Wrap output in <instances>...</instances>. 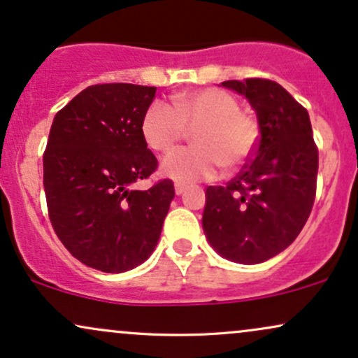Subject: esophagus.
<instances>
[{"label":"esophagus","mask_w":358,"mask_h":358,"mask_svg":"<svg viewBox=\"0 0 358 358\" xmlns=\"http://www.w3.org/2000/svg\"><path fill=\"white\" fill-rule=\"evenodd\" d=\"M185 190H187V185H185V183H175V193H176V195H182Z\"/></svg>","instance_id":"obj_1"}]
</instances>
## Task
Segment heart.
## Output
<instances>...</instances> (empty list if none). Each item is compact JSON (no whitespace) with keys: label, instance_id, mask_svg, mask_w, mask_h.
Listing matches in <instances>:
<instances>
[{"label":"heart","instance_id":"b5f03b06","mask_svg":"<svg viewBox=\"0 0 358 358\" xmlns=\"http://www.w3.org/2000/svg\"><path fill=\"white\" fill-rule=\"evenodd\" d=\"M188 131L195 146L176 150L162 163L163 173L180 182L213 178L220 166H244L261 138L256 116L242 110L231 92L215 87L178 94L173 106L151 102L141 121L146 145L159 153L173 150Z\"/></svg>","mask_w":358,"mask_h":358}]
</instances>
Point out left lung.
Returning <instances> with one entry per match:
<instances>
[{
  "label": "left lung",
  "instance_id": "obj_1",
  "mask_svg": "<svg viewBox=\"0 0 358 358\" xmlns=\"http://www.w3.org/2000/svg\"><path fill=\"white\" fill-rule=\"evenodd\" d=\"M257 114L256 153L225 187H208L203 232L234 262L259 264L293 244L316 195L318 148L308 110L278 82L225 80Z\"/></svg>",
  "mask_w": 358,
  "mask_h": 358
}]
</instances>
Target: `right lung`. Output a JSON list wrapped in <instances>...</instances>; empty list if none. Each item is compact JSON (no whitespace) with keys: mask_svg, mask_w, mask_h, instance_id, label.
<instances>
[{"mask_svg":"<svg viewBox=\"0 0 358 358\" xmlns=\"http://www.w3.org/2000/svg\"><path fill=\"white\" fill-rule=\"evenodd\" d=\"M156 87L97 84L53 117L43 153L48 217L65 249L102 273H124L151 256L175 196L171 180L148 190L158 159L141 121Z\"/></svg>","mask_w":358,"mask_h":358,"instance_id":"add662e5","label":"right lung"}]
</instances>
